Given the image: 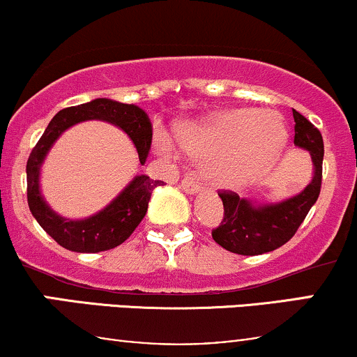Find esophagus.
<instances>
[{
	"label": "esophagus",
	"instance_id": "obj_1",
	"mask_svg": "<svg viewBox=\"0 0 357 357\" xmlns=\"http://www.w3.org/2000/svg\"><path fill=\"white\" fill-rule=\"evenodd\" d=\"M179 186H181V190H183L184 192H186V195H196V192L202 191V188H199V184L196 183V181H192L191 178L183 179Z\"/></svg>",
	"mask_w": 357,
	"mask_h": 357
}]
</instances>
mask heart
Wrapping results in <instances>:
<instances>
[{
  "instance_id": "heart-1",
  "label": "heart",
  "mask_w": 357,
  "mask_h": 357,
  "mask_svg": "<svg viewBox=\"0 0 357 357\" xmlns=\"http://www.w3.org/2000/svg\"><path fill=\"white\" fill-rule=\"evenodd\" d=\"M287 139L289 130L280 116L253 107L225 110L178 129L183 149L206 161L210 183L227 190H241L264 178L284 154ZM159 146L174 154L167 139Z\"/></svg>"
}]
</instances>
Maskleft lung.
Wrapping results in <instances>:
<instances>
[{"instance_id":"left-lung-1","label":"left lung","mask_w":357,"mask_h":357,"mask_svg":"<svg viewBox=\"0 0 357 357\" xmlns=\"http://www.w3.org/2000/svg\"><path fill=\"white\" fill-rule=\"evenodd\" d=\"M296 137L294 144L312 158V179L297 195L275 203H260L240 198L235 192H221L225 216L213 230V240L225 250L238 255H261L285 245L296 235L321 192L324 141L317 127L294 110Z\"/></svg>"}]
</instances>
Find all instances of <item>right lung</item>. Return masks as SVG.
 I'll return each mask as SVG.
<instances>
[{
  "label": "right lung",
  "mask_w": 357,
  "mask_h": 357,
  "mask_svg": "<svg viewBox=\"0 0 357 357\" xmlns=\"http://www.w3.org/2000/svg\"><path fill=\"white\" fill-rule=\"evenodd\" d=\"M85 121H104L114 124L129 136L144 165L153 142V124L149 116L134 104L112 99H96L60 110L45 129L26 162V196L31 215L48 235L63 248L79 253H97L116 248L132 235L147 211L151 192L165 184L149 176L137 174L107 206L87 218H65L53 211L40 190V174L48 153L61 134Z\"/></svg>",
  "instance_id": "obj_1"
}]
</instances>
